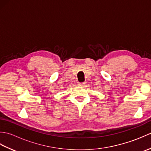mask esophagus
Masks as SVG:
<instances>
[{
    "label": "esophagus",
    "instance_id": "34e87169",
    "mask_svg": "<svg viewBox=\"0 0 151 151\" xmlns=\"http://www.w3.org/2000/svg\"><path fill=\"white\" fill-rule=\"evenodd\" d=\"M86 84V82H80V83H78V86H81V87H84Z\"/></svg>",
    "mask_w": 151,
    "mask_h": 151
}]
</instances>
